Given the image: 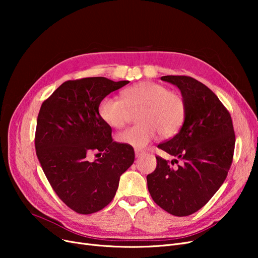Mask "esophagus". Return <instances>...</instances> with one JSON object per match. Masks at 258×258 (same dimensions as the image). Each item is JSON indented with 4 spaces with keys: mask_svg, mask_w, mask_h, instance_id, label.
Here are the masks:
<instances>
[{
    "mask_svg": "<svg viewBox=\"0 0 258 258\" xmlns=\"http://www.w3.org/2000/svg\"><path fill=\"white\" fill-rule=\"evenodd\" d=\"M135 153H136V157H137V158H139L140 156H142V155L145 154V152H144V151H141V150H136Z\"/></svg>",
    "mask_w": 258,
    "mask_h": 258,
    "instance_id": "1",
    "label": "esophagus"
}]
</instances>
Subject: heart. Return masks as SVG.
<instances>
[{"label": "heart", "mask_w": 258, "mask_h": 258, "mask_svg": "<svg viewBox=\"0 0 258 258\" xmlns=\"http://www.w3.org/2000/svg\"><path fill=\"white\" fill-rule=\"evenodd\" d=\"M138 126L117 135V141L141 150L159 136L171 137L181 128L185 118V102L181 95L154 82H141L121 92V100L105 97L99 103L100 118L119 129L128 121L130 113L139 111Z\"/></svg>", "instance_id": "heart-1"}]
</instances>
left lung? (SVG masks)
<instances>
[{"label": "left lung", "mask_w": 258, "mask_h": 258, "mask_svg": "<svg viewBox=\"0 0 258 258\" xmlns=\"http://www.w3.org/2000/svg\"><path fill=\"white\" fill-rule=\"evenodd\" d=\"M185 102V118L178 134L158 148L182 160L175 168L161 157L146 176L153 200L175 216L197 212L224 183L235 151V131L229 112L206 85L189 76L167 75ZM177 162L173 159L171 163Z\"/></svg>", "instance_id": "left-lung-1"}]
</instances>
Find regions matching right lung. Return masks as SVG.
<instances>
[{"label": "right lung", "mask_w": 258, "mask_h": 258, "mask_svg": "<svg viewBox=\"0 0 258 258\" xmlns=\"http://www.w3.org/2000/svg\"><path fill=\"white\" fill-rule=\"evenodd\" d=\"M128 83L105 77L64 82L38 113V161L58 197L80 214L98 212L110 204L120 175L135 161L134 147L114 142L111 126L98 112L101 100ZM93 151L97 159L90 161Z\"/></svg>", "instance_id": "obj_1"}]
</instances>
